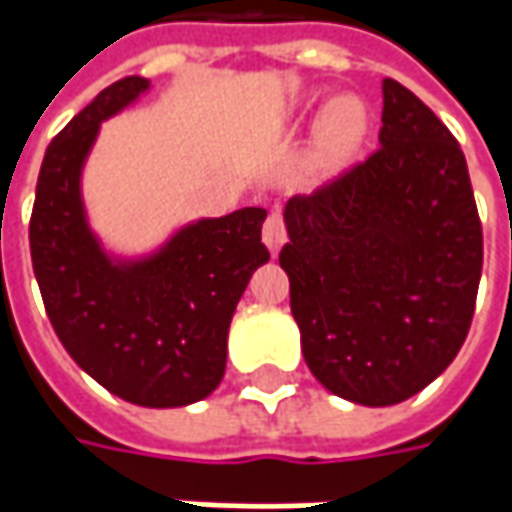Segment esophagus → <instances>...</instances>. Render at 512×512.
Segmentation results:
<instances>
[{
    "mask_svg": "<svg viewBox=\"0 0 512 512\" xmlns=\"http://www.w3.org/2000/svg\"><path fill=\"white\" fill-rule=\"evenodd\" d=\"M262 239H265V245L270 253H276L279 247L285 245L287 230H285V219H282V213H279V210H273V213H270V216L265 219V227H262Z\"/></svg>",
    "mask_w": 512,
    "mask_h": 512,
    "instance_id": "1",
    "label": "esophagus"
}]
</instances>
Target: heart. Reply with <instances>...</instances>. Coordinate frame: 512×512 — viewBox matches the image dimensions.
Wrapping results in <instances>:
<instances>
[{"label":"heart","mask_w":512,"mask_h":512,"mask_svg":"<svg viewBox=\"0 0 512 512\" xmlns=\"http://www.w3.org/2000/svg\"><path fill=\"white\" fill-rule=\"evenodd\" d=\"M364 130H367V116L364 108L344 96L336 99L330 108L325 110V119H322V130H319V153H322V162L336 168L350 159V153L362 145Z\"/></svg>","instance_id":"heart-1"}]
</instances>
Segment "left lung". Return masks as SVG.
I'll use <instances>...</instances> for the list:
<instances>
[{"mask_svg":"<svg viewBox=\"0 0 512 512\" xmlns=\"http://www.w3.org/2000/svg\"><path fill=\"white\" fill-rule=\"evenodd\" d=\"M382 96V148L287 202L279 253L310 373L364 407L416 396L456 359L484 256L459 142L396 79Z\"/></svg>","mask_w":512,"mask_h":512,"instance_id":"8db88e82","label":"left lung"}]
</instances>
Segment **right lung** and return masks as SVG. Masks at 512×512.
Returning <instances> with one entry per match:
<instances>
[{
    "label": "right lung",
    "mask_w": 512,
    "mask_h": 512,
    "mask_svg": "<svg viewBox=\"0 0 512 512\" xmlns=\"http://www.w3.org/2000/svg\"><path fill=\"white\" fill-rule=\"evenodd\" d=\"M148 88L142 76L113 82L50 142L30 213V259L73 362L125 402L185 407L225 376L233 310L253 270L270 259L267 210L190 222L139 259L102 247L82 202V170L102 122Z\"/></svg>",
    "instance_id": "right-lung-1"
}]
</instances>
